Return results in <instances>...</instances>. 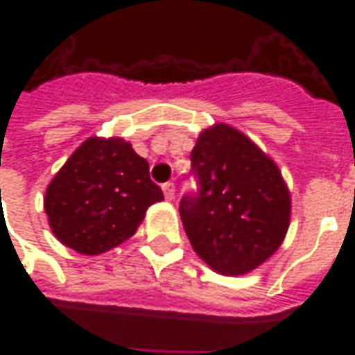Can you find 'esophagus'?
Segmentation results:
<instances>
[{"mask_svg":"<svg viewBox=\"0 0 355 355\" xmlns=\"http://www.w3.org/2000/svg\"><path fill=\"white\" fill-rule=\"evenodd\" d=\"M162 188H163V193H165V200L171 201L173 198H175V184H173V182H165Z\"/></svg>","mask_w":355,"mask_h":355,"instance_id":"obj_1","label":"esophagus"}]
</instances>
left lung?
<instances>
[{
    "mask_svg": "<svg viewBox=\"0 0 355 355\" xmlns=\"http://www.w3.org/2000/svg\"><path fill=\"white\" fill-rule=\"evenodd\" d=\"M190 162L196 190L178 211L193 251L224 275L261 266L289 228V192L275 163L228 125L201 132Z\"/></svg>",
    "mask_w": 355,
    "mask_h": 355,
    "instance_id": "left-lung-1",
    "label": "left lung"
}]
</instances>
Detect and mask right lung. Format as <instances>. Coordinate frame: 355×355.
<instances>
[{
  "mask_svg": "<svg viewBox=\"0 0 355 355\" xmlns=\"http://www.w3.org/2000/svg\"><path fill=\"white\" fill-rule=\"evenodd\" d=\"M163 200L150 167L123 139L85 140L51 180L45 213L58 241L81 254H101L139 228Z\"/></svg>",
  "mask_w": 355,
  "mask_h": 355,
  "instance_id": "right-lung-1",
  "label": "right lung"
}]
</instances>
